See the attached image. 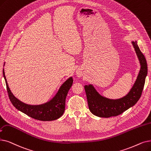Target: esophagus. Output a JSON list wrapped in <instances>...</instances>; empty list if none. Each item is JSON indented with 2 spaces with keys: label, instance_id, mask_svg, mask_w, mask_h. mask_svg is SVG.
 <instances>
[{
  "label": "esophagus",
  "instance_id": "1",
  "mask_svg": "<svg viewBox=\"0 0 151 151\" xmlns=\"http://www.w3.org/2000/svg\"><path fill=\"white\" fill-rule=\"evenodd\" d=\"M76 75H77L78 77H81V76H82L83 73H81V72H80V71H78L77 73H76Z\"/></svg>",
  "mask_w": 151,
  "mask_h": 151
}]
</instances>
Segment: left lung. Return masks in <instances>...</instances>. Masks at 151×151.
I'll use <instances>...</instances> for the list:
<instances>
[{
  "label": "left lung",
  "instance_id": "obj_1",
  "mask_svg": "<svg viewBox=\"0 0 151 151\" xmlns=\"http://www.w3.org/2000/svg\"><path fill=\"white\" fill-rule=\"evenodd\" d=\"M132 43L139 59L141 68L133 87L125 96L117 99H108L101 96L92 84L84 86L89 109L94 115L104 118L117 116L133 107L141 97L147 74V65L137 41H132Z\"/></svg>",
  "mask_w": 151,
  "mask_h": 151
}]
</instances>
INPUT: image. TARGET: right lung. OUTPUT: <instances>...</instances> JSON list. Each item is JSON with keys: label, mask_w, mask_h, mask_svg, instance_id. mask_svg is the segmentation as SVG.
Segmentation results:
<instances>
[{"label": "right lung", "mask_w": 151, "mask_h": 151, "mask_svg": "<svg viewBox=\"0 0 151 151\" xmlns=\"http://www.w3.org/2000/svg\"><path fill=\"white\" fill-rule=\"evenodd\" d=\"M3 75L9 99L14 106L18 110L32 119L41 121L55 120L59 119L63 114L65 109V100L68 92L73 82L72 77H70L62 84L57 94L49 101L41 105H29L20 101L12 94L9 87L4 69Z\"/></svg>", "instance_id": "obj_1"}]
</instances>
